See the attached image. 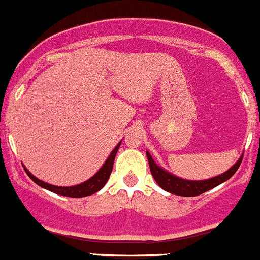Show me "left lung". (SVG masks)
Here are the masks:
<instances>
[{
	"instance_id": "8db88e82",
	"label": "left lung",
	"mask_w": 260,
	"mask_h": 260,
	"mask_svg": "<svg viewBox=\"0 0 260 260\" xmlns=\"http://www.w3.org/2000/svg\"><path fill=\"white\" fill-rule=\"evenodd\" d=\"M146 156H148L149 161V168H150L151 174H153L154 179L159 187L164 189V191L169 192L172 194H177V196H183V197H192V196H199V194L205 193V192L210 191V189L215 188L218 184L223 183L228 179L235 174L238 168L240 167L241 159L243 155L238 159L235 164L231 167L230 169L222 174H218L216 177H212L209 179H201V181H191V179H184L181 177H177L174 174L169 173L168 171L163 168V167L158 166L151 158L150 153L146 151Z\"/></svg>"
}]
</instances>
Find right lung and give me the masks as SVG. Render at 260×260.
<instances>
[{
	"instance_id": "right-lung-1",
	"label": "right lung",
	"mask_w": 260,
	"mask_h": 260,
	"mask_svg": "<svg viewBox=\"0 0 260 260\" xmlns=\"http://www.w3.org/2000/svg\"><path fill=\"white\" fill-rule=\"evenodd\" d=\"M121 141H120V143L115 146V149L111 151V153H110L109 158L106 159V161L104 163V166H102L101 168L97 171L96 174H93L91 178L87 179V181L83 182V183L76 184V186L59 187V186H54V184H50V183H46V182L42 181V179L37 178L34 174L30 173L24 164H22V166H24V169H25V172H26L27 176H29L30 178H31L32 181L38 184V186L42 187V188L48 189V191L54 192V193H56V194H60V196L74 197V199H78V197L91 196V194L99 192L100 189H101L102 187L106 184V182L109 181L110 174H111V172H112V167H114L115 156H116L117 150H119L120 145H121Z\"/></svg>"
}]
</instances>
